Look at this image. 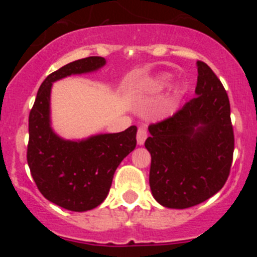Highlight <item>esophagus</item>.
Listing matches in <instances>:
<instances>
[{"label":"esophagus","instance_id":"esophagus-1","mask_svg":"<svg viewBox=\"0 0 257 257\" xmlns=\"http://www.w3.org/2000/svg\"><path fill=\"white\" fill-rule=\"evenodd\" d=\"M148 138V132L145 126H139L138 132H137V142L139 145H143L145 139Z\"/></svg>","mask_w":257,"mask_h":257}]
</instances>
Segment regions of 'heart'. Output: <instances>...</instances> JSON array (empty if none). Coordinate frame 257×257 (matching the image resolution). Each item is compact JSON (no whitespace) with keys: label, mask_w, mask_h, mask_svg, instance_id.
<instances>
[{"label":"heart","mask_w":257,"mask_h":257,"mask_svg":"<svg viewBox=\"0 0 257 257\" xmlns=\"http://www.w3.org/2000/svg\"><path fill=\"white\" fill-rule=\"evenodd\" d=\"M169 79H170V77L168 76V74H162V76H159L158 78H155L154 80H153V82H152V89L153 90L163 89V88H164L165 85L168 84Z\"/></svg>","instance_id":"1"}]
</instances>
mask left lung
<instances>
[{"label":"left lung","mask_w":257,"mask_h":257,"mask_svg":"<svg viewBox=\"0 0 257 257\" xmlns=\"http://www.w3.org/2000/svg\"><path fill=\"white\" fill-rule=\"evenodd\" d=\"M196 97L149 125V184L160 205L186 209L208 200L226 183L234 154L230 102L224 85L198 61Z\"/></svg>","instance_id":"left-lung-1"}]
</instances>
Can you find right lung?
<instances>
[{"instance_id":"add662e5","label":"right lung","mask_w":257,"mask_h":257,"mask_svg":"<svg viewBox=\"0 0 257 257\" xmlns=\"http://www.w3.org/2000/svg\"><path fill=\"white\" fill-rule=\"evenodd\" d=\"M105 64L103 57H87L66 64L43 80L28 118L27 163L38 190L49 201L71 211H87L104 201L121 160L137 145V126L120 133L66 141L51 126L52 83L89 73Z\"/></svg>"}]
</instances>
